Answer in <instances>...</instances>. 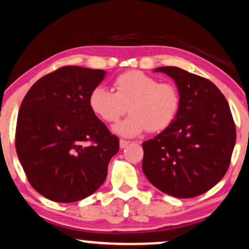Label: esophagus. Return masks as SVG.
<instances>
[{
    "label": "esophagus",
    "instance_id": "obj_1",
    "mask_svg": "<svg viewBox=\"0 0 249 249\" xmlns=\"http://www.w3.org/2000/svg\"><path fill=\"white\" fill-rule=\"evenodd\" d=\"M130 143V142H127V140H124V139H121L119 140V147L121 148H125L126 146Z\"/></svg>",
    "mask_w": 249,
    "mask_h": 249
}]
</instances>
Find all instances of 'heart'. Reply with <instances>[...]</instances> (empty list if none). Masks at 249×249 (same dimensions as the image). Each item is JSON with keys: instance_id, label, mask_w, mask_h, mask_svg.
<instances>
[{"instance_id": "b5f03b06", "label": "heart", "mask_w": 249, "mask_h": 249, "mask_svg": "<svg viewBox=\"0 0 249 249\" xmlns=\"http://www.w3.org/2000/svg\"><path fill=\"white\" fill-rule=\"evenodd\" d=\"M115 92L96 87L89 95V107L107 123H115L126 112L130 116L113 126L116 134L133 138L148 128L160 132L169 126L179 109V94L172 83H159L142 71H128L113 81Z\"/></svg>"}]
</instances>
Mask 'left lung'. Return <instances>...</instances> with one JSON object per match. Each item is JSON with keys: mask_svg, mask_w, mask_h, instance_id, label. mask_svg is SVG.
<instances>
[{"mask_svg": "<svg viewBox=\"0 0 249 249\" xmlns=\"http://www.w3.org/2000/svg\"><path fill=\"white\" fill-rule=\"evenodd\" d=\"M175 81L176 118L142 142V172L162 193L191 198L210 190L229 169L235 125L225 96L211 81L178 67H158Z\"/></svg>", "mask_w": 249, "mask_h": 249, "instance_id": "obj_1", "label": "left lung"}]
</instances>
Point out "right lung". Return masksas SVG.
<instances>
[{
  "label": "right lung",
  "instance_id": "1",
  "mask_svg": "<svg viewBox=\"0 0 249 249\" xmlns=\"http://www.w3.org/2000/svg\"><path fill=\"white\" fill-rule=\"evenodd\" d=\"M106 74L61 67L39 79L20 104L17 155L30 184L46 198L77 202L106 181L119 139L89 107V95Z\"/></svg>",
  "mask_w": 249,
  "mask_h": 249
}]
</instances>
